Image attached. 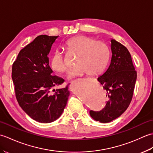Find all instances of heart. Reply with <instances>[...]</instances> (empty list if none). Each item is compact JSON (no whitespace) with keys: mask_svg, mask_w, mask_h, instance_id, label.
Masks as SVG:
<instances>
[{"mask_svg":"<svg viewBox=\"0 0 153 153\" xmlns=\"http://www.w3.org/2000/svg\"><path fill=\"white\" fill-rule=\"evenodd\" d=\"M68 49L78 54L76 58L77 66L68 74V79L82 76L90 73L98 75L102 72L108 62L110 49L108 45L102 41L85 35H79L67 41ZM52 69L57 72H64L67 70L62 53L55 50L50 58Z\"/></svg>","mask_w":153,"mask_h":153,"instance_id":"obj_1","label":"heart"}]
</instances>
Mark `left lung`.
<instances>
[{
    "label": "left lung",
    "instance_id": "8db88e82",
    "mask_svg": "<svg viewBox=\"0 0 153 153\" xmlns=\"http://www.w3.org/2000/svg\"><path fill=\"white\" fill-rule=\"evenodd\" d=\"M110 63L97 78L109 99L102 110L89 112L93 120L101 123L110 122L126 111L132 99L137 79V72L128 50L114 39H110Z\"/></svg>",
    "mask_w": 153,
    "mask_h": 153
}]
</instances>
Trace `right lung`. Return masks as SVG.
<instances>
[{
    "instance_id": "1",
    "label": "right lung",
    "mask_w": 153,
    "mask_h": 153,
    "mask_svg": "<svg viewBox=\"0 0 153 153\" xmlns=\"http://www.w3.org/2000/svg\"><path fill=\"white\" fill-rule=\"evenodd\" d=\"M58 37H37L20 51L12 66V78L19 105L29 116L41 123H51L59 118L70 94L68 85L51 93L64 82L53 76L48 65V56Z\"/></svg>"
}]
</instances>
